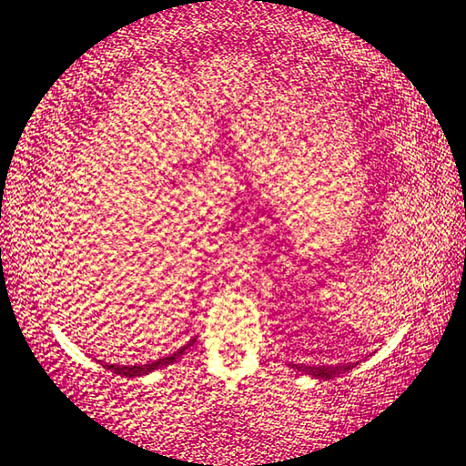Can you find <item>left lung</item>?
<instances>
[{"mask_svg":"<svg viewBox=\"0 0 466 466\" xmlns=\"http://www.w3.org/2000/svg\"><path fill=\"white\" fill-rule=\"evenodd\" d=\"M299 371H306L310 373L314 378H320V380H331L336 376H342V373L350 371L352 367H357V363H339V365H296Z\"/></svg>","mask_w":466,"mask_h":466,"instance_id":"8db88e82","label":"left lung"}]
</instances>
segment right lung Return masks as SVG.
I'll return each mask as SVG.
<instances>
[{"instance_id": "right-lung-1", "label": "right lung", "mask_w": 466, "mask_h": 466, "mask_svg": "<svg viewBox=\"0 0 466 466\" xmlns=\"http://www.w3.org/2000/svg\"><path fill=\"white\" fill-rule=\"evenodd\" d=\"M194 342V339H192ZM192 342L189 344H186L183 346V349H179L175 352V355H170V357H165V359H158V361H149V363H143V365H105L107 367L109 371H114V373H117V376H124V378H137V376H143V373H149V371H154V370H158V367H165V365H170L175 361V359H179L183 352L187 350V346H192Z\"/></svg>"}]
</instances>
